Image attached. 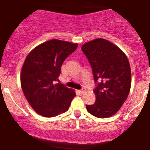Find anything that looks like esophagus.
I'll return each mask as SVG.
<instances>
[{
	"label": "esophagus",
	"instance_id": "1",
	"mask_svg": "<svg viewBox=\"0 0 150 150\" xmlns=\"http://www.w3.org/2000/svg\"><path fill=\"white\" fill-rule=\"evenodd\" d=\"M86 89L85 88H82L81 90H80V91H80V93H84L85 92H86Z\"/></svg>",
	"mask_w": 150,
	"mask_h": 150
}]
</instances>
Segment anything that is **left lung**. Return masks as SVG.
Returning <instances> with one entry per match:
<instances>
[{
	"instance_id": "1",
	"label": "left lung",
	"mask_w": 150,
	"mask_h": 150,
	"mask_svg": "<svg viewBox=\"0 0 150 150\" xmlns=\"http://www.w3.org/2000/svg\"><path fill=\"white\" fill-rule=\"evenodd\" d=\"M81 49L91 63L94 81L99 82L93 91L95 103L86 105L87 111L100 119L111 117L119 111L130 91L128 58L120 48L102 38L83 44Z\"/></svg>"
}]
</instances>
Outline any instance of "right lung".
<instances>
[{"label": "right lung", "mask_w": 150, "mask_h": 150, "mask_svg": "<svg viewBox=\"0 0 150 150\" xmlns=\"http://www.w3.org/2000/svg\"><path fill=\"white\" fill-rule=\"evenodd\" d=\"M78 44L52 39L38 45L26 56L21 72V86L28 103L38 114L54 117L68 110L75 92L56 83L64 59Z\"/></svg>", "instance_id": "1"}]
</instances>
